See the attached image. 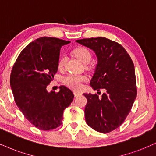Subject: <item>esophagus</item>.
Wrapping results in <instances>:
<instances>
[{"mask_svg":"<svg viewBox=\"0 0 156 156\" xmlns=\"http://www.w3.org/2000/svg\"><path fill=\"white\" fill-rule=\"evenodd\" d=\"M73 94H74V96H76V97H77V96H80V95H81V93L76 92V91H74Z\"/></svg>","mask_w":156,"mask_h":156,"instance_id":"esophagus-1","label":"esophagus"}]
</instances>
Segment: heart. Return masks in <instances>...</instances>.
<instances>
[{
    "label": "heart",
    "mask_w": 156,
    "mask_h": 156,
    "mask_svg": "<svg viewBox=\"0 0 156 156\" xmlns=\"http://www.w3.org/2000/svg\"><path fill=\"white\" fill-rule=\"evenodd\" d=\"M73 54L78 58L82 62L86 64L90 62L92 59V54L90 51L86 47H80L75 49ZM67 58L65 55H61L58 61V67L60 70H62L66 64ZM88 80V77L86 75H76L68 74L65 76L62 81L67 86L74 90H79L81 88L83 83Z\"/></svg>",
    "instance_id": "1"
}]
</instances>
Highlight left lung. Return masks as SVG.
<instances>
[{"label":"left lung","mask_w":156,"mask_h":156,"mask_svg":"<svg viewBox=\"0 0 156 156\" xmlns=\"http://www.w3.org/2000/svg\"><path fill=\"white\" fill-rule=\"evenodd\" d=\"M76 42L95 52L98 65L90 84L94 90L106 91L101 97L96 94H83L87 98L86 122L94 130L110 133L123 123L137 96L133 62L121 44L105 37Z\"/></svg>","instance_id":"8db88e82"}]
</instances>
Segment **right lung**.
I'll list each match as a JSON object with an SVG mask.
<instances>
[{"label":"right lung","instance_id":"1","mask_svg":"<svg viewBox=\"0 0 156 156\" xmlns=\"http://www.w3.org/2000/svg\"><path fill=\"white\" fill-rule=\"evenodd\" d=\"M69 42L55 37L37 39L21 51L11 70L10 85L16 104L42 130L62 125L63 111L73 100V93L66 86H60L59 92L47 90L58 71L61 47Z\"/></svg>","mask_w":156,"mask_h":156}]
</instances>
